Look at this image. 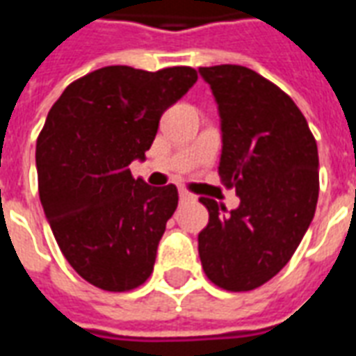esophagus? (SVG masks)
<instances>
[{
    "instance_id": "esophagus-1",
    "label": "esophagus",
    "mask_w": 356,
    "mask_h": 356,
    "mask_svg": "<svg viewBox=\"0 0 356 356\" xmlns=\"http://www.w3.org/2000/svg\"><path fill=\"white\" fill-rule=\"evenodd\" d=\"M179 196H181V200H183V202H186V200H193V194H191V193H186L185 188H181V191H179Z\"/></svg>"
}]
</instances>
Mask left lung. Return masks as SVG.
I'll return each mask as SVG.
<instances>
[{"instance_id": "8db88e82", "label": "left lung", "mask_w": 356, "mask_h": 356, "mask_svg": "<svg viewBox=\"0 0 356 356\" xmlns=\"http://www.w3.org/2000/svg\"><path fill=\"white\" fill-rule=\"evenodd\" d=\"M221 118L219 177L236 188L227 213L200 198L209 221L198 254L211 282L250 291L278 275L313 221L318 200V150L305 116L282 89L238 65L202 66Z\"/></svg>"}]
</instances>
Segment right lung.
Listing matches in <instances>:
<instances>
[{
	"label": "right lung",
	"mask_w": 356,
	"mask_h": 356,
	"mask_svg": "<svg viewBox=\"0 0 356 356\" xmlns=\"http://www.w3.org/2000/svg\"><path fill=\"white\" fill-rule=\"evenodd\" d=\"M196 80L191 66H104L47 114L35 145L40 200L66 261L101 290H133L154 268L177 186L133 179L129 163L145 160L162 114Z\"/></svg>",
	"instance_id": "1"
}]
</instances>
